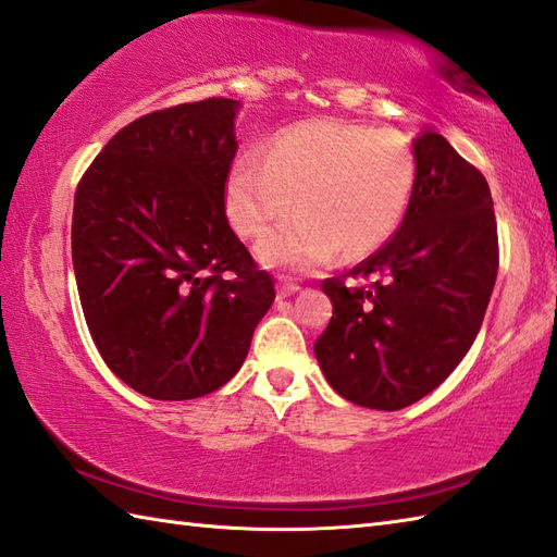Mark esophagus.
I'll list each match as a JSON object with an SVG mask.
<instances>
[{"label":"esophagus","mask_w":557,"mask_h":557,"mask_svg":"<svg viewBox=\"0 0 557 557\" xmlns=\"http://www.w3.org/2000/svg\"><path fill=\"white\" fill-rule=\"evenodd\" d=\"M278 298H288V295H295L300 290V286L298 283H293V281H288V278H281L278 281Z\"/></svg>","instance_id":"34e87169"}]
</instances>
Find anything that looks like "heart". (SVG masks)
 <instances>
[{"label":"heart","mask_w":557,"mask_h":557,"mask_svg":"<svg viewBox=\"0 0 557 557\" xmlns=\"http://www.w3.org/2000/svg\"><path fill=\"white\" fill-rule=\"evenodd\" d=\"M417 162L398 133L360 123L312 121L283 131L264 152L231 164L224 202L240 236H262L293 209L298 216L259 240L269 267L310 271L338 250L362 257L398 228L410 207Z\"/></svg>","instance_id":"obj_1"}]
</instances>
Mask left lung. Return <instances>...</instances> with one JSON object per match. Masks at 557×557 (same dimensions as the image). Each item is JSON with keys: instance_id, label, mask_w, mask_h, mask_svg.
Wrapping results in <instances>:
<instances>
[{"instance_id": "obj_1", "label": "left lung", "mask_w": 557, "mask_h": 557, "mask_svg": "<svg viewBox=\"0 0 557 557\" xmlns=\"http://www.w3.org/2000/svg\"><path fill=\"white\" fill-rule=\"evenodd\" d=\"M414 162L398 233L321 283L333 302L314 343L321 372L345 400L372 410H403L450 376L472 348L498 274L496 214L481 171L431 131L414 140Z\"/></svg>"}]
</instances>
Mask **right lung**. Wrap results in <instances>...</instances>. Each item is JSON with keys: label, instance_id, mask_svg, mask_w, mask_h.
Masks as SVG:
<instances>
[{"label": "right lung", "instance_id": "obj_1", "mask_svg": "<svg viewBox=\"0 0 557 557\" xmlns=\"http://www.w3.org/2000/svg\"><path fill=\"white\" fill-rule=\"evenodd\" d=\"M238 107L209 97L135 119L78 183L71 252L83 314L107 367L147 398L224 386L276 298L226 219Z\"/></svg>", "mask_w": 557, "mask_h": 557}]
</instances>
